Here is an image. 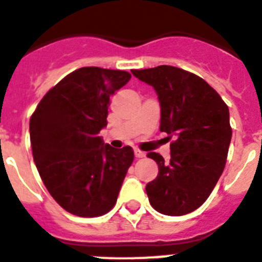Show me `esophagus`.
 Returning <instances> with one entry per match:
<instances>
[{"label": "esophagus", "mask_w": 262, "mask_h": 262, "mask_svg": "<svg viewBox=\"0 0 262 262\" xmlns=\"http://www.w3.org/2000/svg\"><path fill=\"white\" fill-rule=\"evenodd\" d=\"M134 152H135V157H138V159H142V157L145 156L144 152L140 151L139 148H135V149H134Z\"/></svg>", "instance_id": "34e87169"}]
</instances>
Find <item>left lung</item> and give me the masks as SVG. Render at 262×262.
I'll return each instance as SVG.
<instances>
[{
    "label": "left lung",
    "instance_id": "8db88e82",
    "mask_svg": "<svg viewBox=\"0 0 262 262\" xmlns=\"http://www.w3.org/2000/svg\"><path fill=\"white\" fill-rule=\"evenodd\" d=\"M152 85L161 105L160 131L168 134L170 160L149 152L159 174L145 186L156 211L172 216L189 214L203 205L226 166L232 136L230 111L203 78L170 66L133 69Z\"/></svg>",
    "mask_w": 262,
    "mask_h": 262
}]
</instances>
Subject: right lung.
Here are the masks:
<instances>
[{
  "mask_svg": "<svg viewBox=\"0 0 262 262\" xmlns=\"http://www.w3.org/2000/svg\"><path fill=\"white\" fill-rule=\"evenodd\" d=\"M129 78L126 71L78 68L48 90L30 118L41 181L71 214L101 216L117 203L134 151L111 148L98 134L107 124L111 96Z\"/></svg>",
  "mask_w": 262,
  "mask_h": 262,
  "instance_id": "1",
  "label": "right lung"
}]
</instances>
